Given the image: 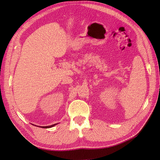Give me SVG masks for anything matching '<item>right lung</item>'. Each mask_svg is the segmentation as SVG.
I'll return each mask as SVG.
<instances>
[{
  "label": "right lung",
  "instance_id": "1",
  "mask_svg": "<svg viewBox=\"0 0 160 160\" xmlns=\"http://www.w3.org/2000/svg\"><path fill=\"white\" fill-rule=\"evenodd\" d=\"M57 124H54L53 125H51V126H41L42 128H52L53 127V126H54L55 125H56Z\"/></svg>",
  "mask_w": 160,
  "mask_h": 160
}]
</instances>
